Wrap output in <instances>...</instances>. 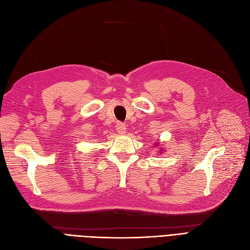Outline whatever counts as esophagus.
<instances>
[{"label":"esophagus","instance_id":"esophagus-1","mask_svg":"<svg viewBox=\"0 0 250 250\" xmlns=\"http://www.w3.org/2000/svg\"><path fill=\"white\" fill-rule=\"evenodd\" d=\"M115 129L119 133H125L126 132V125L123 123H118L115 125Z\"/></svg>","mask_w":250,"mask_h":250}]
</instances>
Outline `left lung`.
<instances>
[{
	"mask_svg": "<svg viewBox=\"0 0 250 250\" xmlns=\"http://www.w3.org/2000/svg\"><path fill=\"white\" fill-rule=\"evenodd\" d=\"M163 148H164V147H163ZM161 151H163V150H162V149H161Z\"/></svg>",
	"mask_w": 250,
	"mask_h": 250,
	"instance_id": "left-lung-1",
	"label": "left lung"
}]
</instances>
